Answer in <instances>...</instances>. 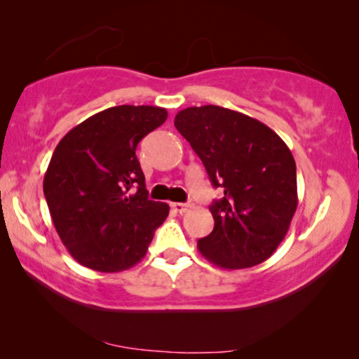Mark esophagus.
<instances>
[{
	"mask_svg": "<svg viewBox=\"0 0 359 359\" xmlns=\"http://www.w3.org/2000/svg\"><path fill=\"white\" fill-rule=\"evenodd\" d=\"M191 208V204H184V203H171V209L176 210V212L184 214L186 210Z\"/></svg>",
	"mask_w": 359,
	"mask_h": 359,
	"instance_id": "esophagus-1",
	"label": "esophagus"
}]
</instances>
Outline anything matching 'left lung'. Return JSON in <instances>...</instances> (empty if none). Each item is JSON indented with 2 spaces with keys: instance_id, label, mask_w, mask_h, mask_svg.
<instances>
[{
  "instance_id": "left-lung-1",
  "label": "left lung",
  "mask_w": 359,
  "mask_h": 359,
  "mask_svg": "<svg viewBox=\"0 0 359 359\" xmlns=\"http://www.w3.org/2000/svg\"><path fill=\"white\" fill-rule=\"evenodd\" d=\"M175 127L224 198L210 204L214 230L198 240L205 259L225 269L263 263L286 237L297 209L296 161L276 132L214 104L186 107Z\"/></svg>"
}]
</instances>
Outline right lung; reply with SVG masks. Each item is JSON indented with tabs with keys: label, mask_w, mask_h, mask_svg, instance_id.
<instances>
[{
	"label": "right lung",
	"mask_w": 359,
	"mask_h": 359,
	"mask_svg": "<svg viewBox=\"0 0 359 359\" xmlns=\"http://www.w3.org/2000/svg\"><path fill=\"white\" fill-rule=\"evenodd\" d=\"M166 117L156 106L109 107L58 142L43 194L58 237L83 266L101 273L132 268L168 217V204L149 199L135 155Z\"/></svg>",
	"instance_id": "right-lung-1"
}]
</instances>
